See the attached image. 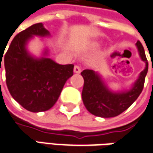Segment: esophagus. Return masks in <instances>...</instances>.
Returning a JSON list of instances; mask_svg holds the SVG:
<instances>
[{"label":"esophagus","mask_w":153,"mask_h":153,"mask_svg":"<svg viewBox=\"0 0 153 153\" xmlns=\"http://www.w3.org/2000/svg\"><path fill=\"white\" fill-rule=\"evenodd\" d=\"M74 72L75 74H80V73H81V68H80V67L74 66Z\"/></svg>","instance_id":"1"}]
</instances>
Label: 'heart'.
<instances>
[{"instance_id": "heart-1", "label": "heart", "mask_w": 153, "mask_h": 153, "mask_svg": "<svg viewBox=\"0 0 153 153\" xmlns=\"http://www.w3.org/2000/svg\"><path fill=\"white\" fill-rule=\"evenodd\" d=\"M100 46H101V44H100L99 42H92V43H91V45H90V47L92 48V49H98Z\"/></svg>"}]
</instances>
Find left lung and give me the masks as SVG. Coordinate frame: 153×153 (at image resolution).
<instances>
[{"label": "left lung", "mask_w": 153, "mask_h": 153, "mask_svg": "<svg viewBox=\"0 0 153 153\" xmlns=\"http://www.w3.org/2000/svg\"><path fill=\"white\" fill-rule=\"evenodd\" d=\"M135 46L140 59L146 63L145 68L140 73L138 78L127 90L112 91L98 72L85 69L81 73L84 78L82 100L85 107L91 114L101 118L116 117L129 108L138 98L143 90L148 70V62L141 43L137 41Z\"/></svg>", "instance_id": "1"}]
</instances>
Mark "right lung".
<instances>
[{
	"mask_svg": "<svg viewBox=\"0 0 153 153\" xmlns=\"http://www.w3.org/2000/svg\"><path fill=\"white\" fill-rule=\"evenodd\" d=\"M34 36L45 38L51 34L42 23L20 32L8 47L4 66L7 85L14 100L29 112L40 113L56 102L66 81L74 74V65L58 64L49 58L47 47L40 56L30 53L28 45Z\"/></svg>",
	"mask_w": 153,
	"mask_h": 153,
	"instance_id": "right-lung-1",
	"label": "right lung"
}]
</instances>
